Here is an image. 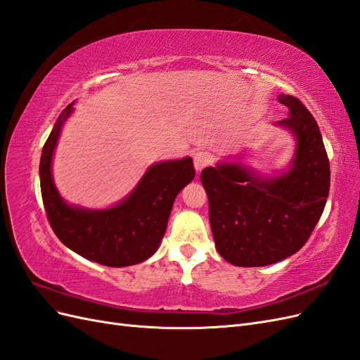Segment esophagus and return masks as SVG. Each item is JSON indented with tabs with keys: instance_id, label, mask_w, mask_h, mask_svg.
Masks as SVG:
<instances>
[{
	"instance_id": "1",
	"label": "esophagus",
	"mask_w": 360,
	"mask_h": 360,
	"mask_svg": "<svg viewBox=\"0 0 360 360\" xmlns=\"http://www.w3.org/2000/svg\"><path fill=\"white\" fill-rule=\"evenodd\" d=\"M210 163V156L204 153V151H197V153L193 155V167L197 169V172L200 174L207 165Z\"/></svg>"
}]
</instances>
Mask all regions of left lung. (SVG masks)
I'll use <instances>...</instances> for the list:
<instances>
[{
    "label": "left lung",
    "mask_w": 360,
    "mask_h": 360,
    "mask_svg": "<svg viewBox=\"0 0 360 360\" xmlns=\"http://www.w3.org/2000/svg\"><path fill=\"white\" fill-rule=\"evenodd\" d=\"M278 102L288 117L274 126L294 138L287 167L261 174L234 158L201 172L214 246L234 266H269L296 254L329 195V159L317 122L296 97L279 94Z\"/></svg>",
    "instance_id": "left-lung-1"
}]
</instances>
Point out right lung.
Segmentation results:
<instances>
[{"label": "right lung", "instance_id": "add662e5", "mask_svg": "<svg viewBox=\"0 0 360 360\" xmlns=\"http://www.w3.org/2000/svg\"><path fill=\"white\" fill-rule=\"evenodd\" d=\"M73 105L60 114L41 150L40 189L49 224L64 246L94 263L108 267L143 263L159 249L172 204L195 177L192 158L153 163L122 201L105 209L69 204L53 181L52 160Z\"/></svg>", "mask_w": 360, "mask_h": 360}]
</instances>
